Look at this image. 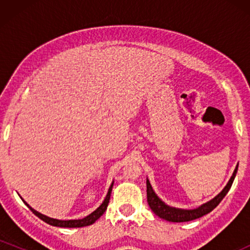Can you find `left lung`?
Wrapping results in <instances>:
<instances>
[{
	"label": "left lung",
	"instance_id": "8db88e82",
	"mask_svg": "<svg viewBox=\"0 0 250 250\" xmlns=\"http://www.w3.org/2000/svg\"><path fill=\"white\" fill-rule=\"evenodd\" d=\"M237 167H239V166H236V168H235L233 173V176L230 177L229 182L227 183L225 189H223L216 197H214L213 200L205 203V205H202L201 207L196 209H191V210L169 207V206L166 205L165 202H162V201L157 197V195L155 194L150 183H149V181L147 180V201L149 207H150L151 210H153L157 216L166 221H169V222H188V221H193L195 219H199V217H202L203 215L210 213L214 208H216L217 205H219L223 197L226 196V194L228 193L231 185H233V181L237 171Z\"/></svg>",
	"mask_w": 250,
	"mask_h": 250
}]
</instances>
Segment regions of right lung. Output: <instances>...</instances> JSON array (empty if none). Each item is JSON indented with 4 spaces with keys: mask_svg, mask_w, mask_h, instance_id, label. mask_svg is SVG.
Wrapping results in <instances>:
<instances>
[{
    "mask_svg": "<svg viewBox=\"0 0 250 250\" xmlns=\"http://www.w3.org/2000/svg\"><path fill=\"white\" fill-rule=\"evenodd\" d=\"M111 189H113V185H111L110 188H109L107 196H105V199L102 202V205L100 206V207L97 208L95 211H93V213H91L90 215H88V216H85L84 219H81V220H65V221H63V220L51 219V217H48V216H45V215H43L41 213H39V211H36L35 209L29 207V205H27L25 202L24 203L28 206V207H29L30 210L33 211V213L35 214L37 217H40V219H41L42 221L47 222L48 225L55 226V227H63V228H80V227H85V226L93 225V223L95 222L97 219H100V217H101L103 215V213L107 210L109 200H110Z\"/></svg>",
    "mask_w": 250,
    "mask_h": 250,
    "instance_id": "obj_1",
    "label": "right lung"
}]
</instances>
